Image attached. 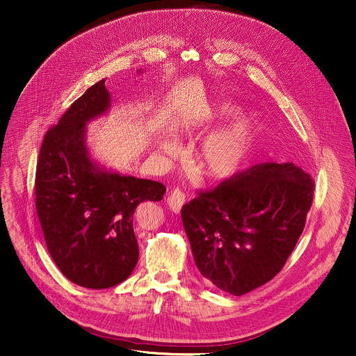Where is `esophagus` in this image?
Segmentation results:
<instances>
[{
	"mask_svg": "<svg viewBox=\"0 0 356 356\" xmlns=\"http://www.w3.org/2000/svg\"><path fill=\"white\" fill-rule=\"evenodd\" d=\"M167 203L168 207H170V209L175 212V213H179L180 209L183 208V204L186 203V195L184 192L176 189L170 193V196L167 197Z\"/></svg>",
	"mask_w": 356,
	"mask_h": 356,
	"instance_id": "34e87169",
	"label": "esophagus"
}]
</instances>
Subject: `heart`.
Here are the masks:
<instances>
[{
    "mask_svg": "<svg viewBox=\"0 0 356 356\" xmlns=\"http://www.w3.org/2000/svg\"><path fill=\"white\" fill-rule=\"evenodd\" d=\"M254 141V127L242 121L213 134L203 144L199 167L211 179H227L235 175L245 161Z\"/></svg>",
    "mask_w": 356,
    "mask_h": 356,
    "instance_id": "obj_1",
    "label": "heart"
}]
</instances>
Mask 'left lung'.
<instances>
[{
    "instance_id": "8db88e82",
    "label": "left lung",
    "mask_w": 356,
    "mask_h": 356,
    "mask_svg": "<svg viewBox=\"0 0 356 356\" xmlns=\"http://www.w3.org/2000/svg\"><path fill=\"white\" fill-rule=\"evenodd\" d=\"M314 181L293 163H263L220 181L181 209L200 274L234 296L268 283L291 255Z\"/></svg>"
}]
</instances>
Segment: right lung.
<instances>
[{"mask_svg": "<svg viewBox=\"0 0 356 356\" xmlns=\"http://www.w3.org/2000/svg\"><path fill=\"white\" fill-rule=\"evenodd\" d=\"M108 106L102 79L47 129L35 168V209L47 250L63 275L86 289L114 287L133 273L134 213L165 193L163 183L104 172L89 159L85 124Z\"/></svg>", "mask_w": 356, "mask_h": 356, "instance_id": "obj_1", "label": "right lung"}]
</instances>
